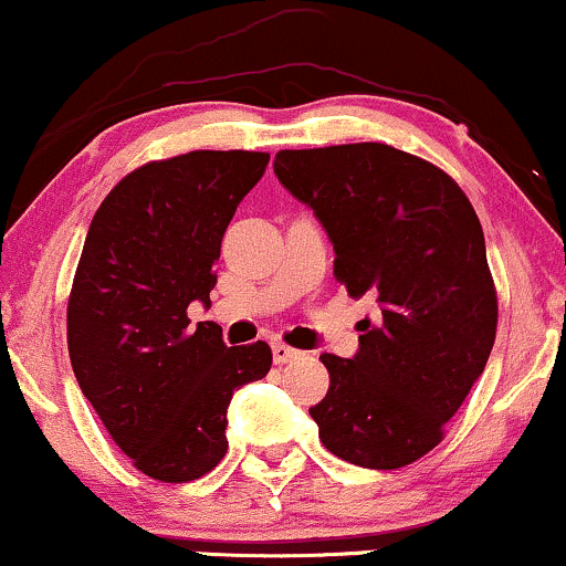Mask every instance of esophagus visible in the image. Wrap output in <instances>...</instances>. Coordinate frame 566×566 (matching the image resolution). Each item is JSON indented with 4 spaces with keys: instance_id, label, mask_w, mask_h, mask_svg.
I'll return each mask as SVG.
<instances>
[{
    "instance_id": "1",
    "label": "esophagus",
    "mask_w": 566,
    "mask_h": 566,
    "mask_svg": "<svg viewBox=\"0 0 566 566\" xmlns=\"http://www.w3.org/2000/svg\"><path fill=\"white\" fill-rule=\"evenodd\" d=\"M271 353H274V363H292V360H297L300 355H303L300 349L284 345V342H274Z\"/></svg>"
}]
</instances>
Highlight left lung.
I'll return each instance as SVG.
<instances>
[{"label":"left lung","instance_id":"left-lung-1","mask_svg":"<svg viewBox=\"0 0 566 566\" xmlns=\"http://www.w3.org/2000/svg\"><path fill=\"white\" fill-rule=\"evenodd\" d=\"M274 171L328 232L334 276L378 303L353 360L321 355L318 439L360 468H405L441 443L496 339L478 213L447 171L386 143L279 151Z\"/></svg>","mask_w":566,"mask_h":566}]
</instances>
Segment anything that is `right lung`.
I'll return each mask as SVG.
<instances>
[{
  "label": "right lung",
  "mask_w": 566,
  "mask_h": 566,
  "mask_svg": "<svg viewBox=\"0 0 566 566\" xmlns=\"http://www.w3.org/2000/svg\"><path fill=\"white\" fill-rule=\"evenodd\" d=\"M263 151H190L148 161L98 206L67 300L75 378L143 475L188 483L227 454L234 389L271 368V347H227L211 305L221 238L266 171Z\"/></svg>",
  "instance_id": "obj_1"
}]
</instances>
